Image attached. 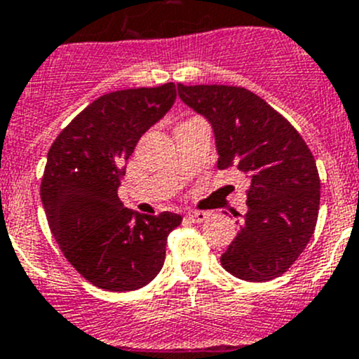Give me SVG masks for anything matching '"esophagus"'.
Wrapping results in <instances>:
<instances>
[{"label": "esophagus", "mask_w": 359, "mask_h": 359, "mask_svg": "<svg viewBox=\"0 0 359 359\" xmlns=\"http://www.w3.org/2000/svg\"><path fill=\"white\" fill-rule=\"evenodd\" d=\"M186 217L191 220V222L198 224V222H203L205 219H208V213L200 212V210H193V212H187Z\"/></svg>", "instance_id": "esophagus-1"}]
</instances>
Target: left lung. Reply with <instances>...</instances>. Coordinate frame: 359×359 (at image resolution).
Returning <instances> with one entry per match:
<instances>
[{"mask_svg":"<svg viewBox=\"0 0 359 359\" xmlns=\"http://www.w3.org/2000/svg\"><path fill=\"white\" fill-rule=\"evenodd\" d=\"M179 97L212 123L220 170L247 173V213L220 257L233 276L269 281L287 273L313 238L320 210L316 161L300 133L241 86L177 85ZM240 213L234 210V217Z\"/></svg>","mask_w":359,"mask_h":359,"instance_id":"obj_1","label":"left lung"}]
</instances>
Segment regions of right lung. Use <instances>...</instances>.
<instances>
[{
  "label": "right lung",
  "mask_w": 359,
  "mask_h": 359,
  "mask_svg": "<svg viewBox=\"0 0 359 359\" xmlns=\"http://www.w3.org/2000/svg\"><path fill=\"white\" fill-rule=\"evenodd\" d=\"M175 83L128 88L93 100L53 140L41 179L50 231L72 267L107 292H132L158 276L172 212L125 208L118 187L140 137L175 102Z\"/></svg>",
  "instance_id": "obj_1"
}]
</instances>
